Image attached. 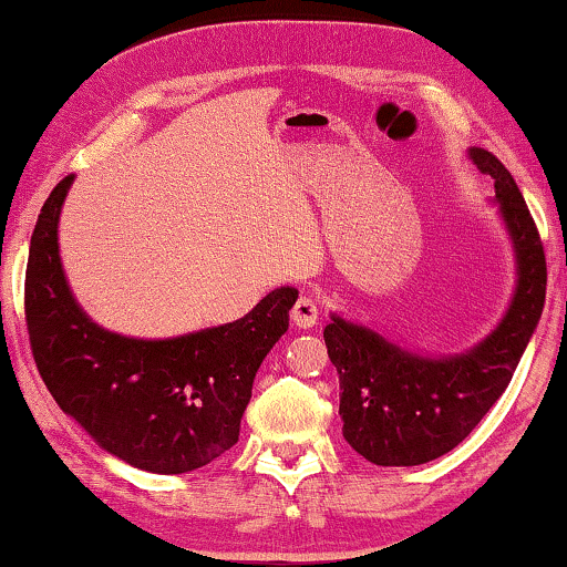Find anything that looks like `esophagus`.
I'll return each instance as SVG.
<instances>
[{
  "label": "esophagus",
  "mask_w": 567,
  "mask_h": 567,
  "mask_svg": "<svg viewBox=\"0 0 567 567\" xmlns=\"http://www.w3.org/2000/svg\"><path fill=\"white\" fill-rule=\"evenodd\" d=\"M291 322L297 324L299 330H312L317 322H320V307L315 305V299L299 297L297 305L291 307Z\"/></svg>",
  "instance_id": "esophagus-1"
}]
</instances>
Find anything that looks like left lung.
I'll return each instance as SVG.
<instances>
[{
	"mask_svg": "<svg viewBox=\"0 0 567 567\" xmlns=\"http://www.w3.org/2000/svg\"><path fill=\"white\" fill-rule=\"evenodd\" d=\"M470 159L495 181L493 200L516 258L514 297L491 336L470 351L423 355L340 315L324 328L343 436L379 467H415L460 446L506 392L545 307V250L522 190L495 154L472 146Z\"/></svg>",
	"mask_w": 567,
	"mask_h": 567,
	"instance_id": "left-lung-1",
	"label": "left lung"
}]
</instances>
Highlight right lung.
Here are the masks:
<instances>
[{"instance_id":"add662e5","label":"right lung","mask_w":567,"mask_h":567,"mask_svg":"<svg viewBox=\"0 0 567 567\" xmlns=\"http://www.w3.org/2000/svg\"><path fill=\"white\" fill-rule=\"evenodd\" d=\"M74 175L45 198L30 237L25 320L35 367L66 415L131 467L183 475L237 444L262 359L289 330L299 291L274 289L235 322L188 336L126 338L76 305L59 258Z\"/></svg>"}]
</instances>
